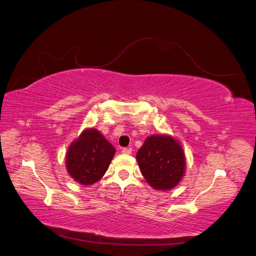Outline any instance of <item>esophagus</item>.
Returning a JSON list of instances; mask_svg holds the SVG:
<instances>
[{
  "label": "esophagus",
  "mask_w": 256,
  "mask_h": 256,
  "mask_svg": "<svg viewBox=\"0 0 256 256\" xmlns=\"http://www.w3.org/2000/svg\"><path fill=\"white\" fill-rule=\"evenodd\" d=\"M122 153L123 154H130L132 153V148H123Z\"/></svg>",
  "instance_id": "34e87169"
}]
</instances>
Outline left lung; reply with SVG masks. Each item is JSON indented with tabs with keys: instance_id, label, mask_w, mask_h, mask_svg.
<instances>
[{
	"instance_id": "1",
	"label": "left lung",
	"mask_w": 256,
	"mask_h": 256,
	"mask_svg": "<svg viewBox=\"0 0 256 256\" xmlns=\"http://www.w3.org/2000/svg\"><path fill=\"white\" fill-rule=\"evenodd\" d=\"M136 160L146 181L156 190L178 186L186 170L181 144L170 135H152L138 150Z\"/></svg>"
}]
</instances>
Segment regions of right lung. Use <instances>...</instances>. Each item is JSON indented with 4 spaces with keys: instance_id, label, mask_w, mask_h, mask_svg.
Here are the masks:
<instances>
[{
    "instance_id": "1",
    "label": "right lung",
    "mask_w": 256,
    "mask_h": 256,
    "mask_svg": "<svg viewBox=\"0 0 256 256\" xmlns=\"http://www.w3.org/2000/svg\"><path fill=\"white\" fill-rule=\"evenodd\" d=\"M116 149L96 128H86L68 147L65 164L70 176L90 186L104 176Z\"/></svg>"
}]
</instances>
